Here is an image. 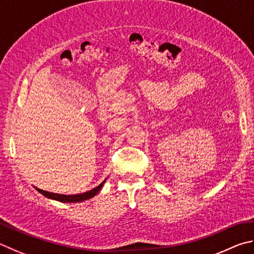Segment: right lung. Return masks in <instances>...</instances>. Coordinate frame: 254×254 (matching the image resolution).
Instances as JSON below:
<instances>
[{
	"label": "right lung",
	"mask_w": 254,
	"mask_h": 254,
	"mask_svg": "<svg viewBox=\"0 0 254 254\" xmlns=\"http://www.w3.org/2000/svg\"><path fill=\"white\" fill-rule=\"evenodd\" d=\"M106 182V180L102 182L100 185H98L97 188L92 189L90 190H88L86 193H81V194H77V195H64V194H56V193H50V192H47V190H40L37 189L40 193L44 196H47L49 198H52V199H56V201H59V202H64V203H77V202H82V201H86L88 198H91L95 196L96 194H98V192L101 190L102 185Z\"/></svg>",
	"instance_id": "1"
}]
</instances>
